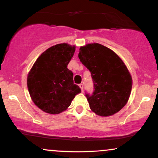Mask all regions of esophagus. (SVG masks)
<instances>
[{
    "label": "esophagus",
    "instance_id": "esophagus-1",
    "mask_svg": "<svg viewBox=\"0 0 158 158\" xmlns=\"http://www.w3.org/2000/svg\"><path fill=\"white\" fill-rule=\"evenodd\" d=\"M79 88H81V90H83V88H84V85H83V84H81H81H79Z\"/></svg>",
    "mask_w": 158,
    "mask_h": 158
}]
</instances>
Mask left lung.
Returning a JSON list of instances; mask_svg holds the SVG:
<instances>
[{
	"mask_svg": "<svg viewBox=\"0 0 158 158\" xmlns=\"http://www.w3.org/2000/svg\"><path fill=\"white\" fill-rule=\"evenodd\" d=\"M79 58L93 79L94 93L85 95L92 111L101 117L119 111L128 102L132 88L131 76L122 59L97 43L81 47Z\"/></svg>",
	"mask_w": 158,
	"mask_h": 158,
	"instance_id": "obj_1",
	"label": "left lung"
}]
</instances>
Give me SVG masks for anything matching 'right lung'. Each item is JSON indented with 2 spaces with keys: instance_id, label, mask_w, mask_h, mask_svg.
<instances>
[{
  "instance_id": "1",
  "label": "right lung",
  "mask_w": 158,
  "mask_h": 158,
  "mask_svg": "<svg viewBox=\"0 0 158 158\" xmlns=\"http://www.w3.org/2000/svg\"><path fill=\"white\" fill-rule=\"evenodd\" d=\"M76 47L62 43L41 54L27 76V88L32 102L50 114L63 112L81 89L73 84V73L68 68Z\"/></svg>"
}]
</instances>
